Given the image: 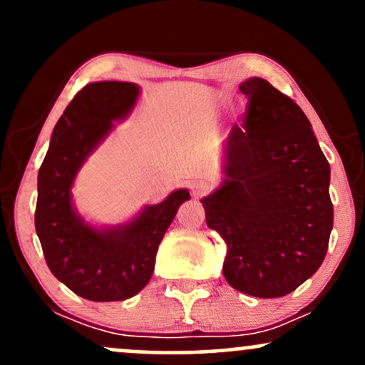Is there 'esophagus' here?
Here are the masks:
<instances>
[{"label": "esophagus", "instance_id": "1", "mask_svg": "<svg viewBox=\"0 0 365 365\" xmlns=\"http://www.w3.org/2000/svg\"><path fill=\"white\" fill-rule=\"evenodd\" d=\"M190 190L195 197H202V195H206L209 190H211V183H209L207 180H202V178L194 180L190 185Z\"/></svg>", "mask_w": 365, "mask_h": 365}]
</instances>
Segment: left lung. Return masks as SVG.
I'll return each mask as SVG.
<instances>
[{"label":"left lung","mask_w":365,"mask_h":365,"mask_svg":"<svg viewBox=\"0 0 365 365\" xmlns=\"http://www.w3.org/2000/svg\"><path fill=\"white\" fill-rule=\"evenodd\" d=\"M244 123L226 142L225 185L204 197L206 223L226 242V282L283 297L319 269L333 228L329 163L299 104L254 77Z\"/></svg>","instance_id":"1"}]
</instances>
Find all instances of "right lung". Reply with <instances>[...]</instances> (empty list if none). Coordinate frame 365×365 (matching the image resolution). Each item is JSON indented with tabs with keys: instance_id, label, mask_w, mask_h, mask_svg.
Segmentation results:
<instances>
[{
	"instance_id": "1",
	"label": "right lung",
	"mask_w": 365,
	"mask_h": 365,
	"mask_svg": "<svg viewBox=\"0 0 365 365\" xmlns=\"http://www.w3.org/2000/svg\"><path fill=\"white\" fill-rule=\"evenodd\" d=\"M139 87L130 82H94L75 94L49 142L37 177L36 232L51 273L73 293L94 302H116L149 283L158 247L180 204L190 199L175 190L149 206L132 223L91 228L75 215L70 187L83 159L135 104Z\"/></svg>"
}]
</instances>
